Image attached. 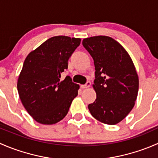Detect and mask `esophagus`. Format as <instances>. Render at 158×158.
Here are the masks:
<instances>
[{"instance_id": "1", "label": "esophagus", "mask_w": 158, "mask_h": 158, "mask_svg": "<svg viewBox=\"0 0 158 158\" xmlns=\"http://www.w3.org/2000/svg\"><path fill=\"white\" fill-rule=\"evenodd\" d=\"M90 85H91V82H89V81H88V82H87L85 85H81V87H82V89H87V88H89V87H90Z\"/></svg>"}]
</instances>
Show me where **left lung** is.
I'll return each instance as SVG.
<instances>
[{
  "label": "left lung",
  "instance_id": "obj_1",
  "mask_svg": "<svg viewBox=\"0 0 158 158\" xmlns=\"http://www.w3.org/2000/svg\"><path fill=\"white\" fill-rule=\"evenodd\" d=\"M82 45L95 65L93 89L96 99L88 108L99 122L116 125L133 109L139 80L133 61L125 48L107 36L85 38Z\"/></svg>",
  "mask_w": 158,
  "mask_h": 158
}]
</instances>
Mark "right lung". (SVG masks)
<instances>
[{
  "mask_svg": "<svg viewBox=\"0 0 158 158\" xmlns=\"http://www.w3.org/2000/svg\"><path fill=\"white\" fill-rule=\"evenodd\" d=\"M81 39L56 36L31 51L23 63L17 81L21 102L33 119L52 125L64 118L79 85L70 76L61 80L68 60Z\"/></svg>",
  "mask_w": 158,
  "mask_h": 158,
  "instance_id": "obj_1",
  "label": "right lung"
}]
</instances>
